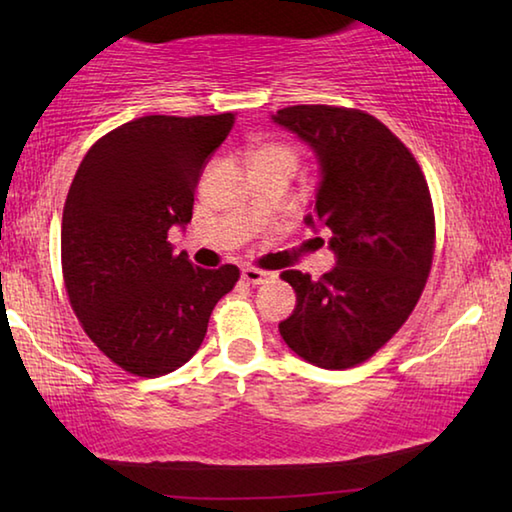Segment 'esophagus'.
<instances>
[{
  "label": "esophagus",
  "mask_w": 512,
  "mask_h": 512,
  "mask_svg": "<svg viewBox=\"0 0 512 512\" xmlns=\"http://www.w3.org/2000/svg\"><path fill=\"white\" fill-rule=\"evenodd\" d=\"M241 277H244V282L248 284H264L273 277V273L262 271V268H255V266H246L244 271H241Z\"/></svg>",
  "instance_id": "34e87169"
}]
</instances>
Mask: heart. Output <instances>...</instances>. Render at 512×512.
I'll return each mask as SVG.
<instances>
[{"mask_svg":"<svg viewBox=\"0 0 512 512\" xmlns=\"http://www.w3.org/2000/svg\"><path fill=\"white\" fill-rule=\"evenodd\" d=\"M271 158H282L296 164V151L291 149L289 144H280V142H271V144H262L255 151V162L259 160H271Z\"/></svg>","mask_w":512,"mask_h":512,"instance_id":"obj_1","label":"heart"}]
</instances>
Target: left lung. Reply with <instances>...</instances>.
<instances>
[{
	"label": "left lung",
	"mask_w": 512,
	"mask_h": 512,
	"mask_svg": "<svg viewBox=\"0 0 512 512\" xmlns=\"http://www.w3.org/2000/svg\"><path fill=\"white\" fill-rule=\"evenodd\" d=\"M273 121L318 155L323 180L305 221L332 232L336 253L320 280L282 273L298 305L280 334L314 366L354 368L393 339L427 284L436 248L429 185L400 137L368 112L289 106Z\"/></svg>",
	"instance_id": "left-lung-1"
}]
</instances>
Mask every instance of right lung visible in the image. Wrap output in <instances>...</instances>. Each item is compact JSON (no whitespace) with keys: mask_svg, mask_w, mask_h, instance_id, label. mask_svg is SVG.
Segmentation results:
<instances>
[{"mask_svg":"<svg viewBox=\"0 0 512 512\" xmlns=\"http://www.w3.org/2000/svg\"><path fill=\"white\" fill-rule=\"evenodd\" d=\"M235 112L146 115L92 144L69 187L60 259L69 305L121 370L160 377L194 357L239 268L173 255L171 225L192 221L194 192Z\"/></svg>","mask_w":512,"mask_h":512,"instance_id":"1","label":"right lung"}]
</instances>
